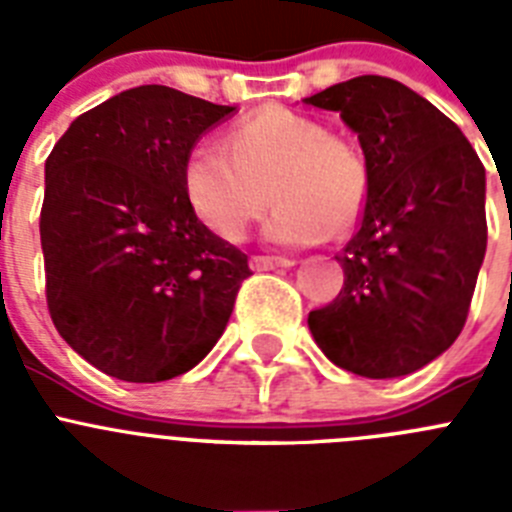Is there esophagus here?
I'll use <instances>...</instances> for the list:
<instances>
[{"instance_id":"1","label":"esophagus","mask_w":512,"mask_h":512,"mask_svg":"<svg viewBox=\"0 0 512 512\" xmlns=\"http://www.w3.org/2000/svg\"><path fill=\"white\" fill-rule=\"evenodd\" d=\"M251 264L256 271H271V269H287V266H295V259H287V256H253Z\"/></svg>"}]
</instances>
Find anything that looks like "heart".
Here are the masks:
<instances>
[{
    "mask_svg": "<svg viewBox=\"0 0 512 512\" xmlns=\"http://www.w3.org/2000/svg\"><path fill=\"white\" fill-rule=\"evenodd\" d=\"M277 200L264 238L274 246H310L356 223L369 192L359 148L325 125L284 107H266L233 125L228 146L200 140L187 153L182 187L189 207L225 241H241Z\"/></svg>",
    "mask_w": 512,
    "mask_h": 512,
    "instance_id": "heart-1",
    "label": "heart"
}]
</instances>
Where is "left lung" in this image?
Returning a JSON list of instances; mask_svg holds the SVG:
<instances>
[{
  "mask_svg": "<svg viewBox=\"0 0 512 512\" xmlns=\"http://www.w3.org/2000/svg\"><path fill=\"white\" fill-rule=\"evenodd\" d=\"M359 135L369 192L336 259L343 289L307 325L325 356L366 379L405 377L467 323L487 251L485 166L438 107L387 76H356L302 99Z\"/></svg>",
  "mask_w": 512,
  "mask_h": 512,
  "instance_id": "left-lung-1",
  "label": "left lung"
}]
</instances>
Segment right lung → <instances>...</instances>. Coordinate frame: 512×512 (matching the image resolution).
<instances>
[{
	"label": "right lung",
	"instance_id": "1",
	"mask_svg": "<svg viewBox=\"0 0 512 512\" xmlns=\"http://www.w3.org/2000/svg\"><path fill=\"white\" fill-rule=\"evenodd\" d=\"M235 110L146 84L76 117L45 161L48 310L99 372L166 382L223 336L248 256L194 215L182 169Z\"/></svg>",
	"mask_w": 512,
	"mask_h": 512
}]
</instances>
